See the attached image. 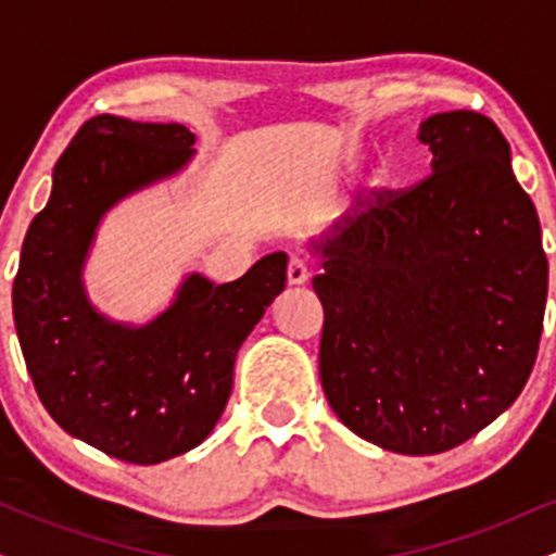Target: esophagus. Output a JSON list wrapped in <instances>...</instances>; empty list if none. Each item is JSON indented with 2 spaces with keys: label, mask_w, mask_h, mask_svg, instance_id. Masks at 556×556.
Instances as JSON below:
<instances>
[{
  "label": "esophagus",
  "mask_w": 556,
  "mask_h": 556,
  "mask_svg": "<svg viewBox=\"0 0 556 556\" xmlns=\"http://www.w3.org/2000/svg\"><path fill=\"white\" fill-rule=\"evenodd\" d=\"M311 279V266L303 256H292L287 264V282L290 285H305Z\"/></svg>",
  "instance_id": "esophagus-1"
}]
</instances>
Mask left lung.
Segmentation results:
<instances>
[{
	"instance_id": "left-lung-1",
	"label": "left lung",
	"mask_w": 556,
	"mask_h": 556,
	"mask_svg": "<svg viewBox=\"0 0 556 556\" xmlns=\"http://www.w3.org/2000/svg\"><path fill=\"white\" fill-rule=\"evenodd\" d=\"M431 175L379 190L314 242L324 305L318 371L366 442L439 455L502 416L539 355L548 264L533 201L489 117L420 123Z\"/></svg>"
}]
</instances>
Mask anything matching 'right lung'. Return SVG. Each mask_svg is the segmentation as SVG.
Wrapping results in <instances>:
<instances>
[{
    "instance_id": "add662e5",
    "label": "right lung",
    "mask_w": 556,
    "mask_h": 556,
    "mask_svg": "<svg viewBox=\"0 0 556 556\" xmlns=\"http://www.w3.org/2000/svg\"><path fill=\"white\" fill-rule=\"evenodd\" d=\"M195 136L185 125L99 114L54 167L49 203L25 235L12 314L38 400L56 424L104 455L156 465L212 433L232 392L240 344L287 282L282 251L227 285L190 274L146 327L88 303L83 264L101 216L180 172Z\"/></svg>"
}]
</instances>
